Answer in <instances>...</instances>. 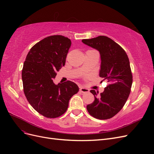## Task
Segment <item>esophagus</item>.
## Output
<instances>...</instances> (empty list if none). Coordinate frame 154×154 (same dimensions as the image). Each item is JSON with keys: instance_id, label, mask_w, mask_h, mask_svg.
I'll return each mask as SVG.
<instances>
[{"instance_id": "1", "label": "esophagus", "mask_w": 154, "mask_h": 154, "mask_svg": "<svg viewBox=\"0 0 154 154\" xmlns=\"http://www.w3.org/2000/svg\"><path fill=\"white\" fill-rule=\"evenodd\" d=\"M80 91L83 92V93H85V92H88V90L87 89V88H85L84 87H80Z\"/></svg>"}]
</instances>
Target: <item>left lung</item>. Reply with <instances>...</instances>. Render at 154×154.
Returning <instances> with one entry per match:
<instances>
[{"mask_svg": "<svg viewBox=\"0 0 154 154\" xmlns=\"http://www.w3.org/2000/svg\"><path fill=\"white\" fill-rule=\"evenodd\" d=\"M82 42L100 52V76L109 83L100 94L91 91L94 101L87 105V111L96 119H110L122 110L130 94L132 74L129 59L124 49L107 36L83 39Z\"/></svg>", "mask_w": 154, "mask_h": 154, "instance_id": "left-lung-1", "label": "left lung"}]
</instances>
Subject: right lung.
<instances>
[{"label":"right lung","instance_id":"obj_1","mask_svg":"<svg viewBox=\"0 0 154 154\" xmlns=\"http://www.w3.org/2000/svg\"><path fill=\"white\" fill-rule=\"evenodd\" d=\"M71 41L62 35L50 36L36 44L27 54L22 79L27 101L38 113L48 118L66 112L69 101L79 88L67 81L54 83L57 72L65 66Z\"/></svg>","mask_w":154,"mask_h":154}]
</instances>
